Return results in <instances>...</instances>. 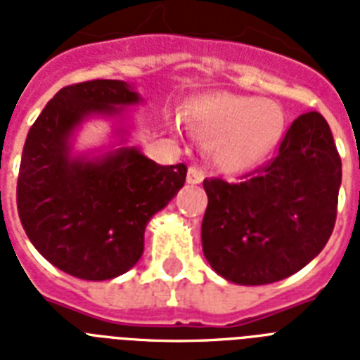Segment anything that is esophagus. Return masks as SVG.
<instances>
[{"label": "esophagus", "mask_w": 360, "mask_h": 360, "mask_svg": "<svg viewBox=\"0 0 360 360\" xmlns=\"http://www.w3.org/2000/svg\"><path fill=\"white\" fill-rule=\"evenodd\" d=\"M203 181V169L198 166V164H192L191 168H188V175H186V183H191V185H198V183H202Z\"/></svg>", "instance_id": "34e87169"}]
</instances>
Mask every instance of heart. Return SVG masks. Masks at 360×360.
Returning a JSON list of instances; mask_svg holds the SVG:
<instances>
[{
	"label": "heart",
	"instance_id": "b5f03b06",
	"mask_svg": "<svg viewBox=\"0 0 360 360\" xmlns=\"http://www.w3.org/2000/svg\"><path fill=\"white\" fill-rule=\"evenodd\" d=\"M186 123L203 140H213L211 157L226 169L259 162L276 146L284 115L271 101L243 95H213L192 104Z\"/></svg>",
	"mask_w": 360,
	"mask_h": 360
}]
</instances>
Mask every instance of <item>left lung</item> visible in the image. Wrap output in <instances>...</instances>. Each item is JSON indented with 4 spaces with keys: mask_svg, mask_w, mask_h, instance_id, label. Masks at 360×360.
Masks as SVG:
<instances>
[{
    "mask_svg": "<svg viewBox=\"0 0 360 360\" xmlns=\"http://www.w3.org/2000/svg\"><path fill=\"white\" fill-rule=\"evenodd\" d=\"M342 160L325 117L299 115L271 160L237 183L203 181V254L230 282L262 285L301 271L335 230Z\"/></svg>",
    "mask_w": 360,
    "mask_h": 360,
    "instance_id": "left-lung-1",
    "label": "left lung"
}]
</instances>
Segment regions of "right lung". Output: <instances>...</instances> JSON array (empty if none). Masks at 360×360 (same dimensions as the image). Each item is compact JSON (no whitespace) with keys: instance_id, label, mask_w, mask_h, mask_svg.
<instances>
[{"instance_id":"1","label":"right lung","mask_w":360,"mask_h":360,"mask_svg":"<svg viewBox=\"0 0 360 360\" xmlns=\"http://www.w3.org/2000/svg\"><path fill=\"white\" fill-rule=\"evenodd\" d=\"M134 103L138 95L121 80L72 84L53 95L25 138L20 222L37 250L76 278L110 280L134 267L149 219L185 185V164L160 166L136 149L70 158L69 136L86 115Z\"/></svg>"}]
</instances>
